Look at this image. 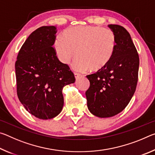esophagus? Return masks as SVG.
Instances as JSON below:
<instances>
[{
	"instance_id": "obj_1",
	"label": "esophagus",
	"mask_w": 155,
	"mask_h": 155,
	"mask_svg": "<svg viewBox=\"0 0 155 155\" xmlns=\"http://www.w3.org/2000/svg\"><path fill=\"white\" fill-rule=\"evenodd\" d=\"M74 77H75L76 79H78V78L81 77V74H78V73H74Z\"/></svg>"
}]
</instances>
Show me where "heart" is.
<instances>
[{"instance_id": "obj_1", "label": "heart", "mask_w": 155, "mask_h": 155, "mask_svg": "<svg viewBox=\"0 0 155 155\" xmlns=\"http://www.w3.org/2000/svg\"><path fill=\"white\" fill-rule=\"evenodd\" d=\"M116 48V37L111 30L98 26H77L65 30L54 40V48L59 59L69 64L74 58L77 71L103 70L111 61Z\"/></svg>"}]
</instances>
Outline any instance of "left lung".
Masks as SVG:
<instances>
[{
    "mask_svg": "<svg viewBox=\"0 0 155 155\" xmlns=\"http://www.w3.org/2000/svg\"><path fill=\"white\" fill-rule=\"evenodd\" d=\"M108 27L116 37L115 51L108 65L87 78L89 111L99 117L114 116L122 111L134 94L138 80L140 59L129 33L117 25Z\"/></svg>",
    "mask_w": 155,
    "mask_h": 155,
    "instance_id": "8db88e82",
    "label": "left lung"
}]
</instances>
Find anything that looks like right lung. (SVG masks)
Masks as SVG:
<instances>
[{
    "label": "right lung",
    "instance_id": "add662e5",
    "mask_svg": "<svg viewBox=\"0 0 155 155\" xmlns=\"http://www.w3.org/2000/svg\"><path fill=\"white\" fill-rule=\"evenodd\" d=\"M56 33L54 26L34 31L21 47L15 64L18 98L27 111L41 120L60 114L63 87L75 82L73 72L59 61L52 47Z\"/></svg>",
    "mask_w": 155,
    "mask_h": 155
}]
</instances>
